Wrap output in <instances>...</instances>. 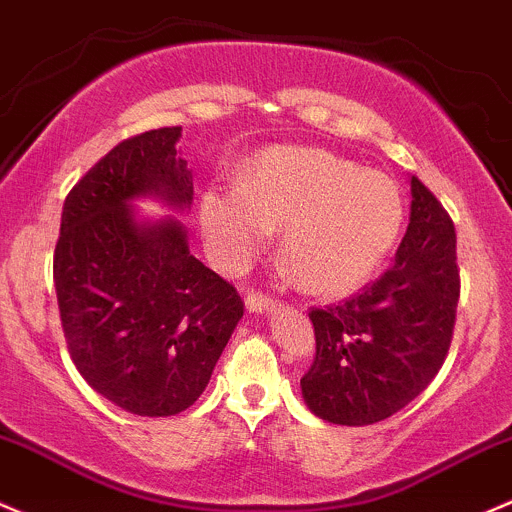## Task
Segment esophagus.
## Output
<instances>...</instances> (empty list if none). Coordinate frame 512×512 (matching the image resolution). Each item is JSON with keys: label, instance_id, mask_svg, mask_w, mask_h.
<instances>
[{"label": "esophagus", "instance_id": "34e87169", "mask_svg": "<svg viewBox=\"0 0 512 512\" xmlns=\"http://www.w3.org/2000/svg\"><path fill=\"white\" fill-rule=\"evenodd\" d=\"M245 304L250 311H270L277 306V299L270 297V294H265V292H250L247 294Z\"/></svg>", "mask_w": 512, "mask_h": 512}]
</instances>
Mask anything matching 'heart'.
<instances>
[{"label": "heart", "instance_id": "1", "mask_svg": "<svg viewBox=\"0 0 512 512\" xmlns=\"http://www.w3.org/2000/svg\"><path fill=\"white\" fill-rule=\"evenodd\" d=\"M405 201L390 176L311 147H277L242 171L238 191H208L201 228L228 270L245 267L284 228L282 260L314 294L373 277L395 247Z\"/></svg>", "mask_w": 512, "mask_h": 512}]
</instances>
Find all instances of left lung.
Listing matches in <instances>:
<instances>
[{"instance_id":"obj_1","label":"left lung","mask_w":512,"mask_h":512,"mask_svg":"<svg viewBox=\"0 0 512 512\" xmlns=\"http://www.w3.org/2000/svg\"><path fill=\"white\" fill-rule=\"evenodd\" d=\"M410 184V225L395 262L353 297L309 311L316 355L301 395L331 424L363 427L400 412L432 383L454 338V220L417 176Z\"/></svg>"}]
</instances>
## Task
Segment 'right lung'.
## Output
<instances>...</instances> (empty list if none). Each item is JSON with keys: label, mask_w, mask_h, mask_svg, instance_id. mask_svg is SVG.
<instances>
[{"label": "right lung", "mask_w": 512, "mask_h": 512, "mask_svg": "<svg viewBox=\"0 0 512 512\" xmlns=\"http://www.w3.org/2000/svg\"><path fill=\"white\" fill-rule=\"evenodd\" d=\"M179 137L181 127H159L110 149L66 196L53 252L75 368L139 417L191 407L245 311L238 289L191 255L179 220L137 223L129 208L139 196L191 206Z\"/></svg>", "instance_id": "1"}]
</instances>
